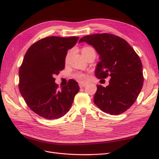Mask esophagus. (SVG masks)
I'll return each mask as SVG.
<instances>
[{"mask_svg": "<svg viewBox=\"0 0 159 159\" xmlns=\"http://www.w3.org/2000/svg\"><path fill=\"white\" fill-rule=\"evenodd\" d=\"M85 85H86L85 83H80V84H79V87H80V88H83Z\"/></svg>", "mask_w": 159, "mask_h": 159, "instance_id": "34e87169", "label": "esophagus"}]
</instances>
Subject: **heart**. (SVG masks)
I'll list each match as a JSON object with an SVG mask.
<instances>
[{
  "label": "heart",
  "mask_w": 159,
  "mask_h": 159,
  "mask_svg": "<svg viewBox=\"0 0 159 159\" xmlns=\"http://www.w3.org/2000/svg\"><path fill=\"white\" fill-rule=\"evenodd\" d=\"M91 50H94L93 48L91 47H84L82 49V53L83 55H85L87 52H89V51H91ZM70 53L68 52L67 53V55H66V61H67V60H68L69 58V56H70ZM75 78L78 80L79 81H80V82H84V81H86L87 80V76L85 75H84V74H82V73H77L76 74V75H75Z\"/></svg>",
  "instance_id": "heart-1"
}]
</instances>
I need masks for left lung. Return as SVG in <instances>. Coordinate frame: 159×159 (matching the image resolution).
I'll use <instances>...</instances> for the list:
<instances>
[{
	"label": "left lung",
	"mask_w": 159,
	"mask_h": 159,
	"mask_svg": "<svg viewBox=\"0 0 159 159\" xmlns=\"http://www.w3.org/2000/svg\"><path fill=\"white\" fill-rule=\"evenodd\" d=\"M93 46L99 55L95 70L99 79L111 77L109 85H97L93 102L102 111L118 115L134 104L143 83L142 64L126 40L108 33L87 35L79 43Z\"/></svg>",
	"instance_id": "8db88e82"
}]
</instances>
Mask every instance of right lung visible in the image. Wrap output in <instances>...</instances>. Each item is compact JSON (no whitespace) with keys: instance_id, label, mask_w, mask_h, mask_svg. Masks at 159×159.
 Returning <instances> with one entry per match:
<instances>
[{"instance_id":"obj_1","label":"right lung","mask_w":159,"mask_h":159,"mask_svg":"<svg viewBox=\"0 0 159 159\" xmlns=\"http://www.w3.org/2000/svg\"><path fill=\"white\" fill-rule=\"evenodd\" d=\"M77 36H47L34 43L25 54L19 70V89L28 106L46 119H56L67 113L79 91L76 80L58 89L54 76L65 67L67 51Z\"/></svg>"}]
</instances>
